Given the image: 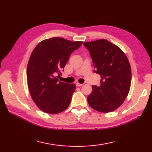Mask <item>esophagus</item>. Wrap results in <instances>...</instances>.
<instances>
[{"instance_id": "obj_1", "label": "esophagus", "mask_w": 152, "mask_h": 152, "mask_svg": "<svg viewBox=\"0 0 152 152\" xmlns=\"http://www.w3.org/2000/svg\"><path fill=\"white\" fill-rule=\"evenodd\" d=\"M76 86H78V87H80V86H83L82 83H78V82H77V83H76Z\"/></svg>"}]
</instances>
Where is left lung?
Instances as JSON below:
<instances>
[{
  "label": "left lung",
  "instance_id": "8db88e82",
  "mask_svg": "<svg viewBox=\"0 0 152 152\" xmlns=\"http://www.w3.org/2000/svg\"><path fill=\"white\" fill-rule=\"evenodd\" d=\"M92 58L94 72L101 76V85L93 86L88 102L95 110L114 111L129 92L131 68L127 57L118 46L105 39L83 43Z\"/></svg>",
  "mask_w": 152,
  "mask_h": 152
}]
</instances>
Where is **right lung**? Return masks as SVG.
I'll use <instances>...</instances> for the list:
<instances>
[{
    "label": "right lung",
    "mask_w": 152,
    "mask_h": 152,
    "mask_svg": "<svg viewBox=\"0 0 152 152\" xmlns=\"http://www.w3.org/2000/svg\"><path fill=\"white\" fill-rule=\"evenodd\" d=\"M82 43L53 37L34 48L27 64V80L31 98L41 110L56 114L69 107L76 85L59 82L56 76L61 75L70 54Z\"/></svg>",
    "instance_id": "right-lung-1"
}]
</instances>
